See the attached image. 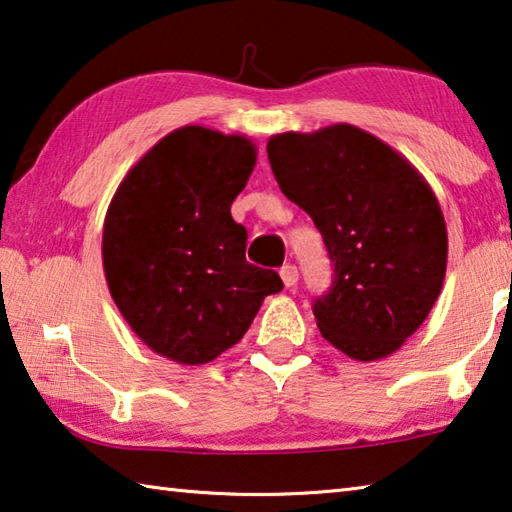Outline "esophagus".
<instances>
[{
  "mask_svg": "<svg viewBox=\"0 0 512 512\" xmlns=\"http://www.w3.org/2000/svg\"><path fill=\"white\" fill-rule=\"evenodd\" d=\"M279 274H281V279L285 283V288H294V285H297V281H299V270L294 265H283Z\"/></svg>",
  "mask_w": 512,
  "mask_h": 512,
  "instance_id": "1",
  "label": "esophagus"
}]
</instances>
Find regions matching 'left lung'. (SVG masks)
<instances>
[{"instance_id":"obj_1","label":"left lung","mask_w":512,"mask_h":512,"mask_svg":"<svg viewBox=\"0 0 512 512\" xmlns=\"http://www.w3.org/2000/svg\"><path fill=\"white\" fill-rule=\"evenodd\" d=\"M267 157L335 267L312 306L321 335L360 362L396 353L445 281L447 227L432 186L398 150L348 123L274 134Z\"/></svg>"}]
</instances>
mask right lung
<instances>
[{
  "label": "right lung",
  "instance_id": "add662e5",
  "mask_svg": "<svg viewBox=\"0 0 512 512\" xmlns=\"http://www.w3.org/2000/svg\"><path fill=\"white\" fill-rule=\"evenodd\" d=\"M256 166L242 134L184 125L157 141L107 206L103 270L143 344L177 364H206L238 344L281 276L247 263L231 202Z\"/></svg>",
  "mask_w": 512,
  "mask_h": 512
}]
</instances>
